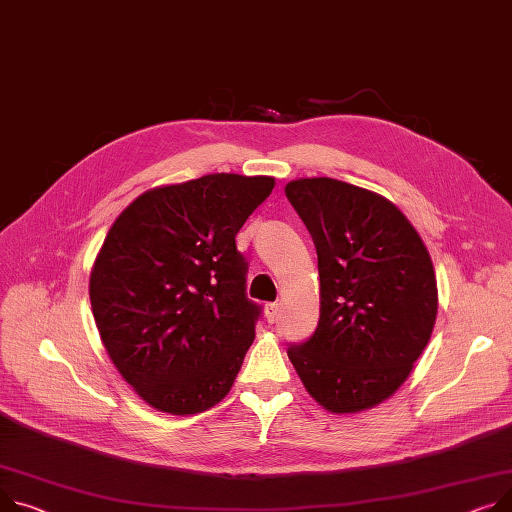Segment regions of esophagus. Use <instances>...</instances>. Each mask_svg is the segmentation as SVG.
I'll use <instances>...</instances> for the list:
<instances>
[{"label": "esophagus", "instance_id": "1", "mask_svg": "<svg viewBox=\"0 0 512 512\" xmlns=\"http://www.w3.org/2000/svg\"><path fill=\"white\" fill-rule=\"evenodd\" d=\"M280 315V304L278 302H267L265 304V317L269 323H276Z\"/></svg>", "mask_w": 512, "mask_h": 512}]
</instances>
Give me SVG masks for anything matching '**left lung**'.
<instances>
[{"label": "left lung", "instance_id": "left-lung-1", "mask_svg": "<svg viewBox=\"0 0 512 512\" xmlns=\"http://www.w3.org/2000/svg\"><path fill=\"white\" fill-rule=\"evenodd\" d=\"M286 197L319 259L315 333L288 358L311 397L333 414L379 405L410 377L434 329L438 290L420 234L379 193L298 179Z\"/></svg>", "mask_w": 512, "mask_h": 512}]
</instances>
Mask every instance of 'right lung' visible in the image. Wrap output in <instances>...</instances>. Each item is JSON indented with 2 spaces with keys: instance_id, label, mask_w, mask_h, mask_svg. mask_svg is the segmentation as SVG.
<instances>
[{
  "instance_id": "add662e5",
  "label": "right lung",
  "mask_w": 512,
  "mask_h": 512,
  "mask_svg": "<svg viewBox=\"0 0 512 512\" xmlns=\"http://www.w3.org/2000/svg\"><path fill=\"white\" fill-rule=\"evenodd\" d=\"M274 177L216 173L142 193L111 226L90 274L94 321L121 377L173 416L222 401L255 339L261 306L236 232Z\"/></svg>"
}]
</instances>
